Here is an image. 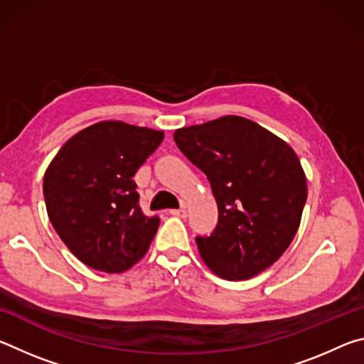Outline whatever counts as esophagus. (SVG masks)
I'll return each instance as SVG.
<instances>
[{
  "label": "esophagus",
  "mask_w": 364,
  "mask_h": 364,
  "mask_svg": "<svg viewBox=\"0 0 364 364\" xmlns=\"http://www.w3.org/2000/svg\"><path fill=\"white\" fill-rule=\"evenodd\" d=\"M170 215H173V217H180V218H186L188 210L186 208H175V210H170Z\"/></svg>",
  "instance_id": "34e87169"
}]
</instances>
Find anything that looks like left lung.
Wrapping results in <instances>:
<instances>
[{
    "instance_id": "8db88e82",
    "label": "left lung",
    "mask_w": 364,
    "mask_h": 364,
    "mask_svg": "<svg viewBox=\"0 0 364 364\" xmlns=\"http://www.w3.org/2000/svg\"><path fill=\"white\" fill-rule=\"evenodd\" d=\"M173 139L207 175L218 205L215 231L196 237L202 260L228 281L250 279L269 268L291 245L306 200L297 154L237 115L180 128Z\"/></svg>"
}]
</instances>
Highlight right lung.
Here are the masks:
<instances>
[{
    "instance_id": "right-lung-1",
    "label": "right lung",
    "mask_w": 364,
    "mask_h": 364,
    "mask_svg": "<svg viewBox=\"0 0 364 364\" xmlns=\"http://www.w3.org/2000/svg\"><path fill=\"white\" fill-rule=\"evenodd\" d=\"M164 132L104 120L67 141L43 178L48 217L86 267L123 273L146 255L159 217H146L133 176Z\"/></svg>"
}]
</instances>
